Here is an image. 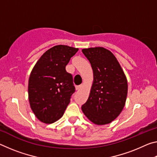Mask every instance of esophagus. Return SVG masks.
Returning <instances> with one entry per match:
<instances>
[{"mask_svg": "<svg viewBox=\"0 0 157 157\" xmlns=\"http://www.w3.org/2000/svg\"><path fill=\"white\" fill-rule=\"evenodd\" d=\"M82 85L81 84V85H78V86H75V89H76V90H79V89H81L82 88Z\"/></svg>", "mask_w": 157, "mask_h": 157, "instance_id": "1", "label": "esophagus"}]
</instances>
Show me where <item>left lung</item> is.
I'll return each mask as SVG.
<instances>
[{"label": "left lung", "instance_id": "8db88e82", "mask_svg": "<svg viewBox=\"0 0 157 157\" xmlns=\"http://www.w3.org/2000/svg\"><path fill=\"white\" fill-rule=\"evenodd\" d=\"M91 63L94 82L82 110L94 124H109L119 116L125 105L127 81L120 63L109 50L102 47L82 50Z\"/></svg>", "mask_w": 157, "mask_h": 157}]
</instances>
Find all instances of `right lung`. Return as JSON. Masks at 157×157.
Returning <instances> with one entry per match:
<instances>
[{
	"label": "right lung",
	"instance_id": "right-lung-1",
	"mask_svg": "<svg viewBox=\"0 0 157 157\" xmlns=\"http://www.w3.org/2000/svg\"><path fill=\"white\" fill-rule=\"evenodd\" d=\"M78 48L58 45L45 52L37 61L28 81V98L34 115L50 124L63 115L75 92L73 76L66 66Z\"/></svg>",
	"mask_w": 157,
	"mask_h": 157
}]
</instances>
